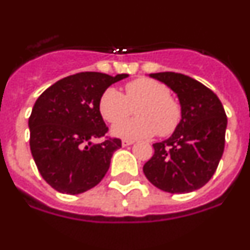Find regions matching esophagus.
Segmentation results:
<instances>
[{"mask_svg": "<svg viewBox=\"0 0 250 250\" xmlns=\"http://www.w3.org/2000/svg\"><path fill=\"white\" fill-rule=\"evenodd\" d=\"M132 144H135L133 140H123V141H122V146H123V147H125V146H129V145Z\"/></svg>", "mask_w": 250, "mask_h": 250, "instance_id": "34e87169", "label": "esophagus"}]
</instances>
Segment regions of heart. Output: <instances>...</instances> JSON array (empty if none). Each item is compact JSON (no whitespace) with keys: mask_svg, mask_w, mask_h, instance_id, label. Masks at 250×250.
<instances>
[{"mask_svg":"<svg viewBox=\"0 0 250 250\" xmlns=\"http://www.w3.org/2000/svg\"><path fill=\"white\" fill-rule=\"evenodd\" d=\"M132 107L138 108V118L122 121L130 114ZM98 108L108 123L121 121L113 125L112 133L125 140L148 138L156 133L169 136L177 129L182 119V106L171 98L169 87L147 77L127 83L125 95L114 87H108L100 96Z\"/></svg>","mask_w":250,"mask_h":250,"instance_id":"b5f03b06","label":"heart"}]
</instances>
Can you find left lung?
Wrapping results in <instances>:
<instances>
[{
    "label": "left lung",
    "mask_w": 250,
    "mask_h": 250,
    "mask_svg": "<svg viewBox=\"0 0 250 250\" xmlns=\"http://www.w3.org/2000/svg\"><path fill=\"white\" fill-rule=\"evenodd\" d=\"M178 95L182 119L170 137L154 144V156L144 173L159 189L189 193L200 189L215 174L225 147V110L212 90L175 72L151 73Z\"/></svg>",
    "instance_id": "8db88e82"
}]
</instances>
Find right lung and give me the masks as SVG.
I'll list each match as a JSON object with an SVG mask.
<instances>
[{
  "mask_svg": "<svg viewBox=\"0 0 250 250\" xmlns=\"http://www.w3.org/2000/svg\"><path fill=\"white\" fill-rule=\"evenodd\" d=\"M127 73L109 76L80 72L49 86L35 102L30 118V150L38 170L52 188L66 194L91 189L104 178L119 138H106L99 99Z\"/></svg>",
  "mask_w": 250,
  "mask_h": 250,
  "instance_id": "add662e5",
  "label": "right lung"
}]
</instances>
